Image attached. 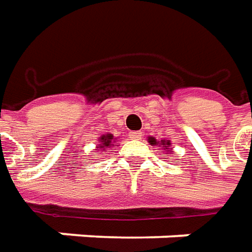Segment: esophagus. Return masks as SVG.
Here are the masks:
<instances>
[{
    "label": "esophagus",
    "mask_w": 252,
    "mask_h": 252,
    "mask_svg": "<svg viewBox=\"0 0 252 252\" xmlns=\"http://www.w3.org/2000/svg\"><path fill=\"white\" fill-rule=\"evenodd\" d=\"M129 138H131V139H141V138H142V132H141V131L129 132Z\"/></svg>",
    "instance_id": "obj_1"
}]
</instances>
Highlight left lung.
Masks as SVG:
<instances>
[{"label":"left lung","mask_w":252,"mask_h":252,"mask_svg":"<svg viewBox=\"0 0 252 252\" xmlns=\"http://www.w3.org/2000/svg\"><path fill=\"white\" fill-rule=\"evenodd\" d=\"M151 142H152V145H155V143H156V139H153L152 138V139H151ZM164 142H166V141H163V145H164ZM167 145H170V143L167 142Z\"/></svg>","instance_id":"8db88e82"}]
</instances>
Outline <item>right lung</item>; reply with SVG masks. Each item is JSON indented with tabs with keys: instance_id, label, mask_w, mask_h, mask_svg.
Here are the masks:
<instances>
[{
	"instance_id": "add662e5",
	"label": "right lung",
	"mask_w": 252,
	"mask_h": 252,
	"mask_svg": "<svg viewBox=\"0 0 252 252\" xmlns=\"http://www.w3.org/2000/svg\"><path fill=\"white\" fill-rule=\"evenodd\" d=\"M100 139H101V141H100V142H101V145H100L99 148H104V149H106V148H110V146L113 145V143H111L113 142V135L111 134L103 135ZM113 146H114V145H113Z\"/></svg>"
}]
</instances>
